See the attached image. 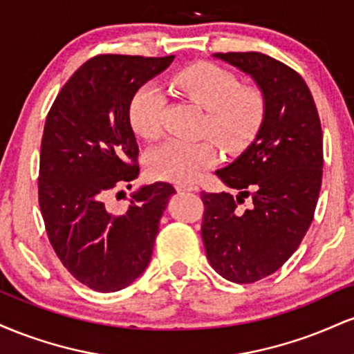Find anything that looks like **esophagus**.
Returning a JSON list of instances; mask_svg holds the SVG:
<instances>
[{"mask_svg":"<svg viewBox=\"0 0 354 354\" xmlns=\"http://www.w3.org/2000/svg\"><path fill=\"white\" fill-rule=\"evenodd\" d=\"M178 191H198V186L193 183H178L176 185Z\"/></svg>","mask_w":354,"mask_h":354,"instance_id":"obj_1","label":"esophagus"}]
</instances>
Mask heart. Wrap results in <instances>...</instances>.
Returning a JSON list of instances; mask_svg holds the SVG:
<instances>
[{"label":"heart","instance_id":"b5f03b06","mask_svg":"<svg viewBox=\"0 0 354 354\" xmlns=\"http://www.w3.org/2000/svg\"><path fill=\"white\" fill-rule=\"evenodd\" d=\"M171 88L205 109L201 135L214 137L231 154L241 153L253 143L265 123L268 100L263 88L241 84L233 71L219 64L201 61L183 68L171 78ZM165 108L166 96L158 84L146 83L138 88L128 108L133 131L145 140L160 138ZM214 142L210 138L165 141L148 153L149 173L174 183L194 181L218 163L219 153Z\"/></svg>","mask_w":354,"mask_h":354}]
</instances>
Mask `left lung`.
<instances>
[{
	"label": "left lung",
	"mask_w": 354,
	"mask_h": 354,
	"mask_svg": "<svg viewBox=\"0 0 354 354\" xmlns=\"http://www.w3.org/2000/svg\"><path fill=\"white\" fill-rule=\"evenodd\" d=\"M214 56L251 75L268 100L256 140L216 171L236 196L201 191L211 266L228 281L248 284L279 270L310 228L323 180V131L310 88L293 68L256 51Z\"/></svg>",
	"instance_id": "left-lung-1"
}]
</instances>
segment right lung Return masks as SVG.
<instances>
[{"mask_svg":"<svg viewBox=\"0 0 354 354\" xmlns=\"http://www.w3.org/2000/svg\"><path fill=\"white\" fill-rule=\"evenodd\" d=\"M173 58L95 56L66 81L46 116L38 178L44 228L63 266L101 293L123 290L146 270L176 193L158 181L138 189L124 211L109 205L140 174L129 101Z\"/></svg>","mask_w":354,"mask_h":354,"instance_id":"1","label":"right lung"}]
</instances>
